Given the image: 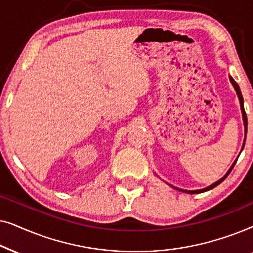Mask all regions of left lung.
Instances as JSON below:
<instances>
[{
	"instance_id": "1",
	"label": "left lung",
	"mask_w": 253,
	"mask_h": 253,
	"mask_svg": "<svg viewBox=\"0 0 253 253\" xmlns=\"http://www.w3.org/2000/svg\"><path fill=\"white\" fill-rule=\"evenodd\" d=\"M229 79H230V83H231V84H233V86H234L235 91H236V93H237V96H238V99H240V103H241V110H242V116H243V123H244V133H245V137H247V131H248V119H247V114H245V110H244V105H243V96H242L241 89H240V87H238L237 83L234 81V78H233V77H230V76H229ZM244 144H245V138H244V141H243V146H242V150H243V147H244ZM237 159H238V157H237ZM237 159H236V160L234 161V164L231 165V167L229 168V170L227 171V174L224 175L222 178L219 179V181H216L215 183H213L212 185L207 186V188H205V189H200V190H183V189L175 188V186H174V188H175L176 190H179V191H182V192H186V193H202V192L209 191V190H212V189L215 188V186L219 185L220 183H222V182L224 181V179L227 178V176L230 174V171H231V170H233V168H234L235 164H236Z\"/></svg>"
}]
</instances>
